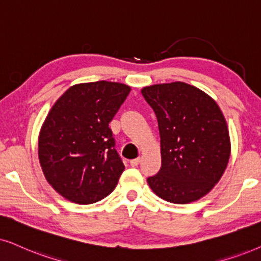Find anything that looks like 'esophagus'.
I'll return each mask as SVG.
<instances>
[{"label":"esophagus","mask_w":261,"mask_h":261,"mask_svg":"<svg viewBox=\"0 0 261 261\" xmlns=\"http://www.w3.org/2000/svg\"><path fill=\"white\" fill-rule=\"evenodd\" d=\"M140 162H141V159H140V158H137V159L131 160V161H130V165L133 166V167H136V166L140 165Z\"/></svg>","instance_id":"34e87169"}]
</instances>
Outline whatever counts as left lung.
I'll list each match as a JSON object with an SVG mask.
<instances>
[{
  "label": "left lung",
  "mask_w": 261,
  "mask_h": 261,
  "mask_svg": "<svg viewBox=\"0 0 261 261\" xmlns=\"http://www.w3.org/2000/svg\"><path fill=\"white\" fill-rule=\"evenodd\" d=\"M158 118L161 168L150 189L174 204L199 199L218 182L230 156L224 116L215 100L184 82L142 89Z\"/></svg>",
  "instance_id": "8db88e82"
}]
</instances>
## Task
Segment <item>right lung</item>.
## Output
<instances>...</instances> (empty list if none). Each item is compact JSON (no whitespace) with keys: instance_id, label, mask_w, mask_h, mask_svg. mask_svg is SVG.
<instances>
[{"instance_id":"add662e5","label":"right lung","mask_w":261,"mask_h":261,"mask_svg":"<svg viewBox=\"0 0 261 261\" xmlns=\"http://www.w3.org/2000/svg\"><path fill=\"white\" fill-rule=\"evenodd\" d=\"M131 88L98 81L69 88L45 119L38 142L41 169L61 196L93 204L116 189L125 169L109 127Z\"/></svg>"}]
</instances>
